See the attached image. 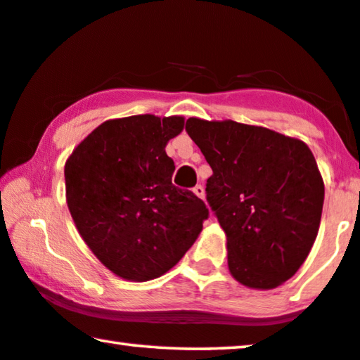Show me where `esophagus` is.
I'll list each match as a JSON object with an SVG mask.
<instances>
[{
	"label": "esophagus",
	"instance_id": "1",
	"mask_svg": "<svg viewBox=\"0 0 360 360\" xmlns=\"http://www.w3.org/2000/svg\"><path fill=\"white\" fill-rule=\"evenodd\" d=\"M193 193L198 196V198H201V200H205V188L201 185H196L195 188H193Z\"/></svg>",
	"mask_w": 360,
	"mask_h": 360
}]
</instances>
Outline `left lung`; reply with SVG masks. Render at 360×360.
<instances>
[{
	"label": "left lung",
	"mask_w": 360,
	"mask_h": 360,
	"mask_svg": "<svg viewBox=\"0 0 360 360\" xmlns=\"http://www.w3.org/2000/svg\"><path fill=\"white\" fill-rule=\"evenodd\" d=\"M185 129L213 170L206 200L226 234L231 275L249 288L280 287L321 223L324 181L313 152L297 137L231 120L188 117Z\"/></svg>",
	"instance_id": "obj_1"
}]
</instances>
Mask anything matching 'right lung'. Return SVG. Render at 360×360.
<instances>
[{"label":"right lung","mask_w":360,"mask_h":360,"mask_svg":"<svg viewBox=\"0 0 360 360\" xmlns=\"http://www.w3.org/2000/svg\"><path fill=\"white\" fill-rule=\"evenodd\" d=\"M184 116L137 115L100 124L65 162V196L82 239L117 277L147 282L179 264L208 208L172 184L165 146Z\"/></svg>","instance_id":"right-lung-1"}]
</instances>
